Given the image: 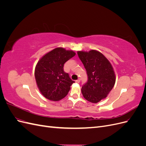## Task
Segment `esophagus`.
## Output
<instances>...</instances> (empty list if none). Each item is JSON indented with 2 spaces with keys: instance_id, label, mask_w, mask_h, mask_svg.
I'll return each instance as SVG.
<instances>
[{
  "instance_id": "esophagus-1",
  "label": "esophagus",
  "mask_w": 146,
  "mask_h": 146,
  "mask_svg": "<svg viewBox=\"0 0 146 146\" xmlns=\"http://www.w3.org/2000/svg\"><path fill=\"white\" fill-rule=\"evenodd\" d=\"M80 79H78V80H76V83H80Z\"/></svg>"
}]
</instances>
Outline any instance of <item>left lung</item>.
<instances>
[{
  "label": "left lung",
  "instance_id": "left-lung-1",
  "mask_svg": "<svg viewBox=\"0 0 146 146\" xmlns=\"http://www.w3.org/2000/svg\"><path fill=\"white\" fill-rule=\"evenodd\" d=\"M77 54L88 76V81L82 88V94L88 101L98 103L107 96L115 83L112 66L102 54L95 50L78 51Z\"/></svg>",
  "mask_w": 146,
  "mask_h": 146
}]
</instances>
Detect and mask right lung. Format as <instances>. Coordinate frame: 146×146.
<instances>
[{
  "label": "right lung",
  "instance_id": "1",
  "mask_svg": "<svg viewBox=\"0 0 146 146\" xmlns=\"http://www.w3.org/2000/svg\"><path fill=\"white\" fill-rule=\"evenodd\" d=\"M76 55L72 50L61 47L48 52L39 60L35 70L38 87L47 99L58 101L68 94L75 82L64 71V64Z\"/></svg>",
  "mask_w": 146,
  "mask_h": 146
}]
</instances>
